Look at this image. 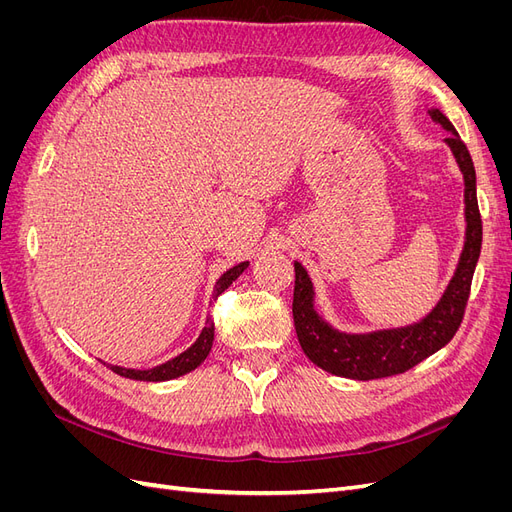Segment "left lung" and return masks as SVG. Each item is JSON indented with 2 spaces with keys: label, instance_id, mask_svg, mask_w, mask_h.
Instances as JSON below:
<instances>
[{
  "label": "left lung",
  "instance_id": "left-lung-1",
  "mask_svg": "<svg viewBox=\"0 0 512 512\" xmlns=\"http://www.w3.org/2000/svg\"><path fill=\"white\" fill-rule=\"evenodd\" d=\"M429 115L444 130L451 132V136L444 138V143L451 147L463 173V183H466L463 196H466L468 226L457 271L438 305L421 322H414L410 327L401 329L350 335L339 333L329 322H324L318 316L314 309L312 280H309L301 262L294 260L292 318L299 344L309 361L333 376L352 380H376L404 374V371L425 361L427 356L451 342L463 320V314H466L472 275L480 256V243H483V222H480L476 200V173L470 151L459 138L453 123L438 108H431Z\"/></svg>",
  "mask_w": 512,
  "mask_h": 512
}]
</instances>
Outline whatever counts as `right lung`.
Returning a JSON list of instances; mask_svg holds the SVG:
<instances>
[{"label":"right lung","mask_w":512,"mask_h":512,"mask_svg":"<svg viewBox=\"0 0 512 512\" xmlns=\"http://www.w3.org/2000/svg\"><path fill=\"white\" fill-rule=\"evenodd\" d=\"M247 269V262H241V265L228 269L218 282H215V290H213V299H218L220 294L237 280V277ZM213 333H215V327H213V320L211 316L207 318L205 322V329L203 333L198 335L196 342L181 352L179 356H175V359H170L158 367H151V369H126V367H117V365H108L111 367L115 374L123 376V378H130V380H143V382H164V380H173V378H179L183 374H188V371L196 369L200 363H203L207 359V354L213 346Z\"/></svg>","instance_id":"right-lung-1"}]
</instances>
